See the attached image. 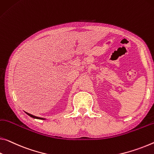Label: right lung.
Returning a JSON list of instances; mask_svg holds the SVG:
<instances>
[{
    "mask_svg": "<svg viewBox=\"0 0 154 154\" xmlns=\"http://www.w3.org/2000/svg\"><path fill=\"white\" fill-rule=\"evenodd\" d=\"M26 113L29 116H30L31 117H32V118H33V119H42V120H44V119H43V118H40V117H38V116H33V115H32V114H29V113H27V112H26Z\"/></svg>",
    "mask_w": 154,
    "mask_h": 154,
    "instance_id": "1",
    "label": "right lung"
}]
</instances>
